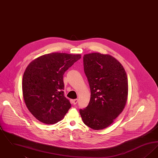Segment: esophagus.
<instances>
[{
	"instance_id": "1",
	"label": "esophagus",
	"mask_w": 158,
	"mask_h": 158,
	"mask_svg": "<svg viewBox=\"0 0 158 158\" xmlns=\"http://www.w3.org/2000/svg\"><path fill=\"white\" fill-rule=\"evenodd\" d=\"M77 102H78V99H72V102L73 104H75V105L77 103Z\"/></svg>"
}]
</instances>
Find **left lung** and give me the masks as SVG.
<instances>
[{
  "mask_svg": "<svg viewBox=\"0 0 158 158\" xmlns=\"http://www.w3.org/2000/svg\"><path fill=\"white\" fill-rule=\"evenodd\" d=\"M83 67L90 86V99L88 105L79 113L85 125L102 130L111 125L126 106L127 74L120 63L110 54H85Z\"/></svg>",
  "mask_w": 158,
  "mask_h": 158,
  "instance_id": "1",
  "label": "left lung"
}]
</instances>
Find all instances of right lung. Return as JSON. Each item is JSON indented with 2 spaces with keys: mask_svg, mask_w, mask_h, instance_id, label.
<instances>
[{
  "mask_svg": "<svg viewBox=\"0 0 158 158\" xmlns=\"http://www.w3.org/2000/svg\"><path fill=\"white\" fill-rule=\"evenodd\" d=\"M81 54L53 53L32 60L23 79V97L38 120L53 124L61 120L71 104L64 96L63 75Z\"/></svg>",
  "mask_w": 158,
  "mask_h": 158,
  "instance_id": "add662e5",
  "label": "right lung"
}]
</instances>
